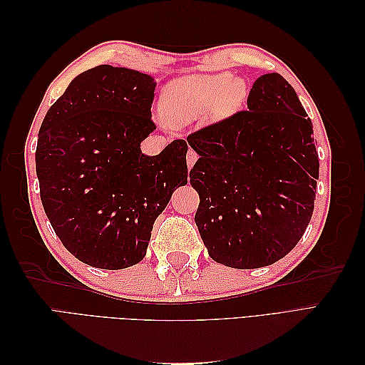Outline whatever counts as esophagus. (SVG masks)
Returning <instances> with one entry per match:
<instances>
[{
  "mask_svg": "<svg viewBox=\"0 0 365 365\" xmlns=\"http://www.w3.org/2000/svg\"><path fill=\"white\" fill-rule=\"evenodd\" d=\"M185 160H187V168L192 169L193 165H195V163H196V160H197V153L193 149H189V152H187Z\"/></svg>",
  "mask_w": 365,
  "mask_h": 365,
  "instance_id": "1",
  "label": "esophagus"
}]
</instances>
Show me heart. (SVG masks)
<instances>
[{
	"label": "heart",
	"instance_id": "heart-1",
	"mask_svg": "<svg viewBox=\"0 0 365 365\" xmlns=\"http://www.w3.org/2000/svg\"><path fill=\"white\" fill-rule=\"evenodd\" d=\"M247 97V85L228 71L193 74L170 82L163 91L160 106L172 125H185L208 113L216 118L235 114Z\"/></svg>",
	"mask_w": 365,
	"mask_h": 365
}]
</instances>
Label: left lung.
<instances>
[{"instance_id":"left-lung-1","label":"left lung","mask_w":365,"mask_h":365,"mask_svg":"<svg viewBox=\"0 0 365 365\" xmlns=\"http://www.w3.org/2000/svg\"><path fill=\"white\" fill-rule=\"evenodd\" d=\"M248 109L187 137L197 161L195 222L210 257L252 269L283 259L314 213L318 153L312 121L279 73L254 82Z\"/></svg>"}]
</instances>
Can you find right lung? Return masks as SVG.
<instances>
[{"label":"right lung","mask_w":365,"mask_h":365,"mask_svg":"<svg viewBox=\"0 0 365 365\" xmlns=\"http://www.w3.org/2000/svg\"><path fill=\"white\" fill-rule=\"evenodd\" d=\"M155 81L98 65L79 74L43 118L36 175L46 215L76 259L123 269L146 256L155 219L187 184V143L155 157L140 143L155 129Z\"/></svg>","instance_id":"right-lung-1"}]
</instances>
